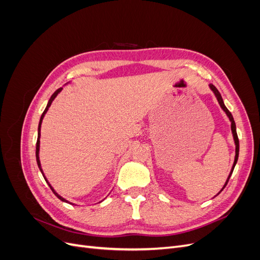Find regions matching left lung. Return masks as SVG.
<instances>
[{"label":"left lung","instance_id":"left-lung-1","mask_svg":"<svg viewBox=\"0 0 260 260\" xmlns=\"http://www.w3.org/2000/svg\"><path fill=\"white\" fill-rule=\"evenodd\" d=\"M209 89L212 91V93L215 94V96H216V99H217V101H218V103H219L220 107L222 108V111L225 113V115L228 116V118H229V120L231 121V132H232L233 140H234V144H235V157H234V161H233V165H232V168H231V171H230L229 176H228V179H226V181H225L224 185L222 186L221 190H220V192L217 194V195H219L220 193L222 192L223 188L225 187V185H226V183H228V181H229V179H230V177H231V175H232V172H233V169H234V167H235V165H237V162H238V159H239V151H240V144H239V138H238V135H237V125H235V122H234L232 114L229 112V109H228V108L225 107V105H224V103H223V100H222V98H221V94H220V92L217 90V88H216V86H215L214 84L210 83V84H209ZM217 195H215L214 198H216Z\"/></svg>","mask_w":260,"mask_h":260}]
</instances>
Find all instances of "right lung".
I'll list each match as a JSON object with an SVG mask.
<instances>
[{
    "label": "right lung",
    "instance_id": "obj_1",
    "mask_svg": "<svg viewBox=\"0 0 260 260\" xmlns=\"http://www.w3.org/2000/svg\"><path fill=\"white\" fill-rule=\"evenodd\" d=\"M70 82H68V83H66V84H69ZM61 90H62V88H59L58 90H56L55 91L53 94H52V96L50 98V100H49V102H48V105H46V107H45V109H44V112H43V114L41 115V118H40V121H39V127H38V140H37V146H36V158H37V164H38V167H39V169H40V171H41V174L43 175V178H44V180L46 181V183L49 184V186L51 187V190L53 191V193L57 196V198L61 201V202H65V203H67V204H70V205H75L74 203H70L69 201H67L66 199H64L62 198V196H60L56 191L54 190V187L51 185V183L49 182L48 181V179H46V177L44 176V172H43V170H42V168H41V162H40V157H39V153H40V137H41V124H42V121H43V118H44V116H45V114H46V112L49 111V108H50V106H51V104H52V102L54 101V99L56 98L58 94L61 92Z\"/></svg>",
    "mask_w": 260,
    "mask_h": 260
}]
</instances>
